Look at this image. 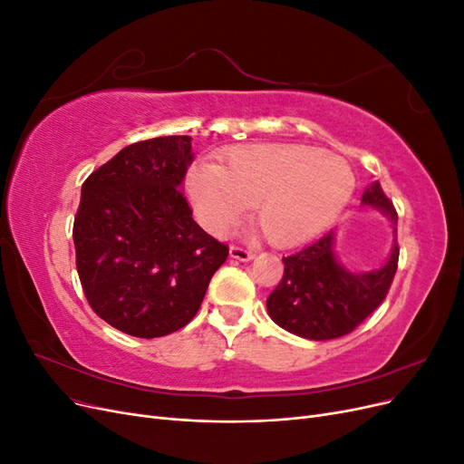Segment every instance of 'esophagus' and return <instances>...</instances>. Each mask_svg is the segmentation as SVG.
Returning a JSON list of instances; mask_svg holds the SVG:
<instances>
[{"label": "esophagus", "instance_id": "esophagus-1", "mask_svg": "<svg viewBox=\"0 0 464 464\" xmlns=\"http://www.w3.org/2000/svg\"><path fill=\"white\" fill-rule=\"evenodd\" d=\"M230 257L237 259V261H249V259H254V251L247 249V247H242V246H232L230 247Z\"/></svg>", "mask_w": 464, "mask_h": 464}]
</instances>
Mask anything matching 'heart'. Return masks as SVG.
<instances>
[{"label": "heart", "mask_w": 464, "mask_h": 464, "mask_svg": "<svg viewBox=\"0 0 464 464\" xmlns=\"http://www.w3.org/2000/svg\"><path fill=\"white\" fill-rule=\"evenodd\" d=\"M356 186L343 159L317 149L257 145L230 154L218 170L195 166L188 191L207 228L222 232L256 207V227L278 246L319 232L348 203Z\"/></svg>", "instance_id": "obj_1"}]
</instances>
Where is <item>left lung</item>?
Masks as SVG:
<instances>
[{
  "label": "left lung",
  "mask_w": 464,
  "mask_h": 464,
  "mask_svg": "<svg viewBox=\"0 0 464 464\" xmlns=\"http://www.w3.org/2000/svg\"><path fill=\"white\" fill-rule=\"evenodd\" d=\"M362 203L383 213L395 240L382 269L353 273L334 254V230L283 257L285 275L266 298V312L278 327L310 341L339 339L353 333L385 300L397 273V210L379 181L363 191Z\"/></svg>",
  "instance_id": "1"
}]
</instances>
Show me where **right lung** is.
<instances>
[{
  "label": "right lung",
  "instance_id": "right-lung-1",
  "mask_svg": "<svg viewBox=\"0 0 464 464\" xmlns=\"http://www.w3.org/2000/svg\"><path fill=\"white\" fill-rule=\"evenodd\" d=\"M191 160V137H154L121 149L82 184L77 273L94 314L125 334L186 327L228 257L181 193Z\"/></svg>",
  "mask_w": 464,
  "mask_h": 464
}]
</instances>
